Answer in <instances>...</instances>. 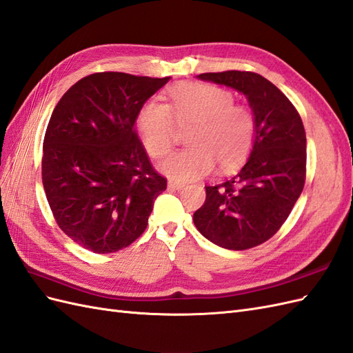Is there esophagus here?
Returning <instances> with one entry per match:
<instances>
[{"instance_id": "obj_1", "label": "esophagus", "mask_w": 353, "mask_h": 353, "mask_svg": "<svg viewBox=\"0 0 353 353\" xmlns=\"http://www.w3.org/2000/svg\"><path fill=\"white\" fill-rule=\"evenodd\" d=\"M168 188L170 189H174V191H180V189L185 188V185L182 182H174V180H170Z\"/></svg>"}]
</instances>
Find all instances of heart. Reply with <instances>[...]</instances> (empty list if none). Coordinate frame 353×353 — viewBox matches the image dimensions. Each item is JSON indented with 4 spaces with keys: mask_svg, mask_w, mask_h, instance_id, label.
Returning a JSON list of instances; mask_svg holds the SVG:
<instances>
[{
    "mask_svg": "<svg viewBox=\"0 0 353 353\" xmlns=\"http://www.w3.org/2000/svg\"><path fill=\"white\" fill-rule=\"evenodd\" d=\"M170 104L150 98L140 108L137 130L152 157H164L173 148L174 117L180 125L194 123L188 149L159 164L176 182H191L209 174L216 162L230 170L245 159L255 141V117L248 107L234 104V97L219 86L191 82L170 90Z\"/></svg>",
    "mask_w": 353,
    "mask_h": 353,
    "instance_id": "obj_1",
    "label": "heart"
}]
</instances>
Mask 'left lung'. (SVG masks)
Instances as JSON below:
<instances>
[{"mask_svg":"<svg viewBox=\"0 0 353 353\" xmlns=\"http://www.w3.org/2000/svg\"><path fill=\"white\" fill-rule=\"evenodd\" d=\"M196 77L245 95L256 128L246 164L237 174L205 186V201L194 213V223L221 248H255L274 236L303 192V121L282 90L256 73L223 71Z\"/></svg>","mask_w":353,"mask_h":353,"instance_id":"left-lung-1","label":"left lung"}]
</instances>
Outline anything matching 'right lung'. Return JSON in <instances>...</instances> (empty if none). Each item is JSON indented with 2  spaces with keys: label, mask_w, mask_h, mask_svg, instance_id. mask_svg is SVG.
<instances>
[{
  "label": "right lung",
  "mask_w": 353,
  "mask_h": 353,
  "mask_svg": "<svg viewBox=\"0 0 353 353\" xmlns=\"http://www.w3.org/2000/svg\"><path fill=\"white\" fill-rule=\"evenodd\" d=\"M171 77L95 73L59 99L44 135L41 176L59 228L95 254H112L148 227L167 180L152 168L135 122Z\"/></svg>",
  "instance_id": "1"
}]
</instances>
